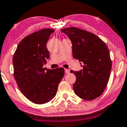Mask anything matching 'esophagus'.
Returning a JSON list of instances; mask_svg holds the SVG:
<instances>
[{"label":"esophagus","instance_id":"34e87169","mask_svg":"<svg viewBox=\"0 0 127 127\" xmlns=\"http://www.w3.org/2000/svg\"><path fill=\"white\" fill-rule=\"evenodd\" d=\"M65 74H69L70 72V71L68 69H65Z\"/></svg>","mask_w":127,"mask_h":127}]
</instances>
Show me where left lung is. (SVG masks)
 <instances>
[{
	"mask_svg": "<svg viewBox=\"0 0 127 127\" xmlns=\"http://www.w3.org/2000/svg\"><path fill=\"white\" fill-rule=\"evenodd\" d=\"M61 31L72 42L73 58L83 64L80 71H71L76 76L74 91L83 99L93 100L102 94L109 82L112 69L109 48L92 33L73 27Z\"/></svg>",
	"mask_w": 127,
	"mask_h": 127,
	"instance_id": "8db88e82",
	"label": "left lung"
}]
</instances>
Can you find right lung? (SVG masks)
Segmentation results:
<instances>
[{"label":"right lung","instance_id":"right-lung-1","mask_svg":"<svg viewBox=\"0 0 127 127\" xmlns=\"http://www.w3.org/2000/svg\"><path fill=\"white\" fill-rule=\"evenodd\" d=\"M55 30L43 29L26 36L18 44L13 56L14 75L20 90L35 104H42L55 96L63 78V68H44L49 52L47 42Z\"/></svg>","mask_w":127,"mask_h":127}]
</instances>
